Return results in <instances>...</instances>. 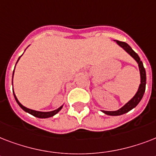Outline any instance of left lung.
I'll use <instances>...</instances> for the list:
<instances>
[{
	"label": "left lung",
	"instance_id": "left-lung-1",
	"mask_svg": "<svg viewBox=\"0 0 156 156\" xmlns=\"http://www.w3.org/2000/svg\"><path fill=\"white\" fill-rule=\"evenodd\" d=\"M116 43L118 44L121 48H123L124 49L126 50V52H128L132 57L135 59V61L138 62V66H139V70H140V75H141V83L138 88V91L136 93V95L129 101L126 105H124L121 108H120L117 111L109 112V111H103L105 114L109 115V116H120L122 114H125L126 112H128L129 111H130L131 109H133V108H135L138 104V103L140 102L142 98H143L144 92L146 90V83H147V78H146V70L145 68L143 67V64L142 61H140V58L137 53L133 51L131 47L128 44H126V42H121V41H118L116 40Z\"/></svg>",
	"mask_w": 156,
	"mask_h": 156
}]
</instances>
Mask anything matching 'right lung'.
<instances>
[{"label": "right lung", "instance_id": "add662e5", "mask_svg": "<svg viewBox=\"0 0 156 156\" xmlns=\"http://www.w3.org/2000/svg\"><path fill=\"white\" fill-rule=\"evenodd\" d=\"M20 58V57H19ZM19 58H18V60H19ZM17 61V62H18ZM13 72H14V70H13ZM13 95H14V98H15V100L16 102L18 103V104L19 105V106L21 107V108L23 109L24 111L27 112H28V113L31 114L32 116H36V117H38V118H48V117H51V116H54V115H56L57 112H58L60 110H61V108H62V106L60 107L59 108L56 109V110H54V111H52V112H39V111H35V110H32V109H29L27 108H26V107H24L23 105H22V104L19 103V101L18 100V99H17V97H16V95L13 94Z\"/></svg>", "mask_w": 156, "mask_h": 156}]
</instances>
